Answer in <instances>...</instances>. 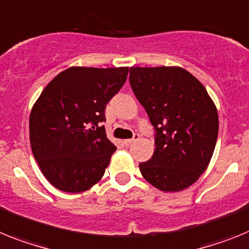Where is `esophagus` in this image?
I'll use <instances>...</instances> for the list:
<instances>
[{
    "instance_id": "esophagus-1",
    "label": "esophagus",
    "mask_w": 249,
    "mask_h": 249,
    "mask_svg": "<svg viewBox=\"0 0 249 249\" xmlns=\"http://www.w3.org/2000/svg\"><path fill=\"white\" fill-rule=\"evenodd\" d=\"M140 138V135L139 134H134V137L131 138V139H126V140H124V144L126 146H129V145H131V144H133L134 142H137L138 139H139Z\"/></svg>"
}]
</instances>
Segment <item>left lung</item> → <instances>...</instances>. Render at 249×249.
<instances>
[{"label":"left lung","instance_id":"left-lung-1","mask_svg":"<svg viewBox=\"0 0 249 249\" xmlns=\"http://www.w3.org/2000/svg\"><path fill=\"white\" fill-rule=\"evenodd\" d=\"M130 86L155 130V150L139 164L163 192H179L207 169L218 137V112L204 86L181 68H130Z\"/></svg>","mask_w":249,"mask_h":249}]
</instances>
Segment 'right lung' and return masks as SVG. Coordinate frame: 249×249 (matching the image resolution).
Masks as SVG:
<instances>
[{
  "label": "right lung",
  "mask_w": 249,
  "mask_h": 249,
  "mask_svg": "<svg viewBox=\"0 0 249 249\" xmlns=\"http://www.w3.org/2000/svg\"><path fill=\"white\" fill-rule=\"evenodd\" d=\"M127 72L129 68H70L41 92L30 115V142L55 188L81 193L103 178L116 146L100 125Z\"/></svg>",
  "instance_id": "add662e5"
}]
</instances>
